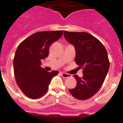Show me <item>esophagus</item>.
I'll return each mask as SVG.
<instances>
[{"label":"esophagus","instance_id":"esophagus-1","mask_svg":"<svg viewBox=\"0 0 123 123\" xmlns=\"http://www.w3.org/2000/svg\"><path fill=\"white\" fill-rule=\"evenodd\" d=\"M62 75V77H64V78H68V77H71L70 74H68L67 73H61Z\"/></svg>","mask_w":123,"mask_h":123}]
</instances>
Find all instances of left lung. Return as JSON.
<instances>
[{
    "label": "left lung",
    "instance_id": "left-lung-1",
    "mask_svg": "<svg viewBox=\"0 0 123 123\" xmlns=\"http://www.w3.org/2000/svg\"><path fill=\"white\" fill-rule=\"evenodd\" d=\"M64 37L75 48L79 68H84L82 77L74 75L77 85L69 92L77 99H88L98 92L109 71L107 50L98 39L86 32L64 31Z\"/></svg>",
    "mask_w": 123,
    "mask_h": 123
}]
</instances>
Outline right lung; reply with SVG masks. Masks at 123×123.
Wrapping results in <instances>:
<instances>
[{
	"instance_id": "add662e5",
	"label": "right lung",
	"mask_w": 123,
	"mask_h": 123,
	"mask_svg": "<svg viewBox=\"0 0 123 123\" xmlns=\"http://www.w3.org/2000/svg\"><path fill=\"white\" fill-rule=\"evenodd\" d=\"M63 30L38 31L24 39L17 48L13 60L17 84L25 95L37 99L45 94L58 71L49 73L41 61L49 55L50 44L62 36Z\"/></svg>"
}]
</instances>
